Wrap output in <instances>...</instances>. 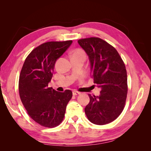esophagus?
Listing matches in <instances>:
<instances>
[{
	"label": "esophagus",
	"mask_w": 151,
	"mask_h": 151,
	"mask_svg": "<svg viewBox=\"0 0 151 151\" xmlns=\"http://www.w3.org/2000/svg\"><path fill=\"white\" fill-rule=\"evenodd\" d=\"M72 94L74 96H76V95H78V94H80L81 93L80 92H78V91H73L72 92Z\"/></svg>",
	"instance_id": "esophagus-1"
}]
</instances>
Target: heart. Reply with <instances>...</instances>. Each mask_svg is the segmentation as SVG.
I'll use <instances>...</instances> for the list:
<instances>
[{"instance_id": "heart-1", "label": "heart", "mask_w": 151, "mask_h": 151, "mask_svg": "<svg viewBox=\"0 0 151 151\" xmlns=\"http://www.w3.org/2000/svg\"><path fill=\"white\" fill-rule=\"evenodd\" d=\"M82 55V56H83V57H86L85 53L83 51V50H79V49L75 50V51H74V52H73L72 55Z\"/></svg>"}]
</instances>
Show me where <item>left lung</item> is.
<instances>
[{
	"label": "left lung",
	"mask_w": 151,
	"mask_h": 151,
	"mask_svg": "<svg viewBox=\"0 0 151 151\" xmlns=\"http://www.w3.org/2000/svg\"><path fill=\"white\" fill-rule=\"evenodd\" d=\"M77 42L89 56L94 83L101 88L99 96L89 94L85 113L94 124H107L116 119L125 107L128 92L125 63L117 50L101 38Z\"/></svg>",
	"instance_id": "left-lung-1"
}]
</instances>
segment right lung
Segmentation results:
<instances>
[{
	"label": "right lung",
	"instance_id": "1",
	"mask_svg": "<svg viewBox=\"0 0 151 151\" xmlns=\"http://www.w3.org/2000/svg\"><path fill=\"white\" fill-rule=\"evenodd\" d=\"M72 43V40L44 43L32 50L22 65L19 79L21 102L29 116L43 127L60 125L72 98L70 90L61 93L48 87L55 63Z\"/></svg>",
	"mask_w": 151,
	"mask_h": 151
}]
</instances>
